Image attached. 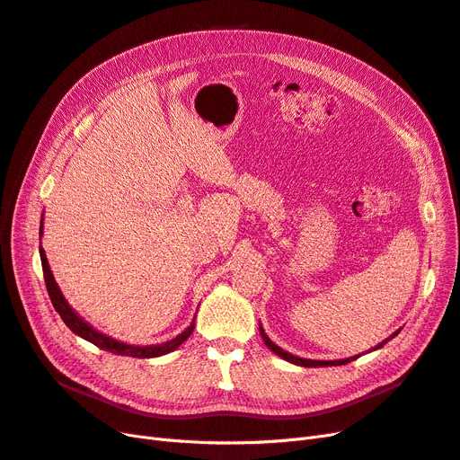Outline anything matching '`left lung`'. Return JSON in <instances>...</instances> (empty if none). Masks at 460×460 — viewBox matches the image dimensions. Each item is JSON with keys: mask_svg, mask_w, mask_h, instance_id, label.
Returning a JSON list of instances; mask_svg holds the SVG:
<instances>
[{"mask_svg": "<svg viewBox=\"0 0 460 460\" xmlns=\"http://www.w3.org/2000/svg\"><path fill=\"white\" fill-rule=\"evenodd\" d=\"M259 332H261V338H262V341H264V345L269 347V349L274 353V355H278L280 358H284V360H288V363H291V365H297V367H341V365H347V363H351V360H355L358 355H355V357H347V358H336V360H313V358H303V357H296V355H291V353H288V351H284L282 347H278L267 333H264V330H262V326L259 324ZM401 330H397V332H394L392 336H389L387 340H384L382 343H378L376 347H372V351H376V349H380V347H384L389 340H394L397 333H399Z\"/></svg>", "mask_w": 460, "mask_h": 460, "instance_id": "8db88e82", "label": "left lung"}]
</instances>
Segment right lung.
<instances>
[{"instance_id":"1","label":"right lung","mask_w":460,"mask_h":460,"mask_svg":"<svg viewBox=\"0 0 460 460\" xmlns=\"http://www.w3.org/2000/svg\"><path fill=\"white\" fill-rule=\"evenodd\" d=\"M41 232H44V217H41V222H40V235ZM40 259H41V269H44V280H46V288H48V294H49V299L53 303L55 311L59 313V316L63 318V323L71 328L76 336H80L82 340H86L93 345L100 347V349L103 351H109L113 355H122V357H136V358H153V357H161V355H166L171 353L174 349H178L180 345H182L190 336L193 328H196V320H191V324L182 332L178 333V336L171 341H164V343H157V345H130V343H124V341H119L115 338L107 336V333L95 330L93 326H90L84 318H82L71 305H68V301L65 299V296L61 294V289L58 286V282H55L53 278V272L49 269V262H48V257H46V252L44 249L40 247Z\"/></svg>"}]
</instances>
